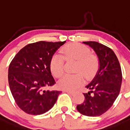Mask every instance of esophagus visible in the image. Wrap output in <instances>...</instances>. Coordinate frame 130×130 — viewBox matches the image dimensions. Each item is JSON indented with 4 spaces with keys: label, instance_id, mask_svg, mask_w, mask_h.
<instances>
[{
    "label": "esophagus",
    "instance_id": "1",
    "mask_svg": "<svg viewBox=\"0 0 130 130\" xmlns=\"http://www.w3.org/2000/svg\"><path fill=\"white\" fill-rule=\"evenodd\" d=\"M65 92H66V93H69V94L70 95H73L74 94V92H71V91H65Z\"/></svg>",
    "mask_w": 130,
    "mask_h": 130
}]
</instances>
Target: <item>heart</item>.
Wrapping results in <instances>:
<instances>
[{"instance_id":"b5f03b06","label":"heart","mask_w":130,"mask_h":130,"mask_svg":"<svg viewBox=\"0 0 130 130\" xmlns=\"http://www.w3.org/2000/svg\"><path fill=\"white\" fill-rule=\"evenodd\" d=\"M61 52L67 60L76 61V74H66L59 81V88L67 91H73L82 86L84 77L87 80L92 78L99 69V59L92 54L90 50L84 45L78 43L69 44L62 48ZM65 67V59L60 54H55L52 57L50 68L52 73L56 78L63 75Z\"/></svg>"}]
</instances>
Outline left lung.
I'll return each mask as SVG.
<instances>
[{
    "label": "left lung",
    "mask_w": 130,
    "mask_h": 130,
    "mask_svg": "<svg viewBox=\"0 0 130 130\" xmlns=\"http://www.w3.org/2000/svg\"><path fill=\"white\" fill-rule=\"evenodd\" d=\"M95 52L99 67L96 75L86 86L90 90L83 93L84 102L76 106L82 115L98 117L110 109L120 91L122 75L120 65L115 52L109 47L97 42H83Z\"/></svg>",
    "instance_id": "8db88e82"
}]
</instances>
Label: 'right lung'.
Listing matches in <instances>:
<instances>
[{
	"mask_svg": "<svg viewBox=\"0 0 130 130\" xmlns=\"http://www.w3.org/2000/svg\"><path fill=\"white\" fill-rule=\"evenodd\" d=\"M66 41L29 44L13 57L8 69V83L15 103L26 113L42 115L52 108L61 91L44 90L56 84L50 63Z\"/></svg>",
	"mask_w": 130,
	"mask_h": 130,
	"instance_id": "right-lung-1",
	"label": "right lung"
}]
</instances>
